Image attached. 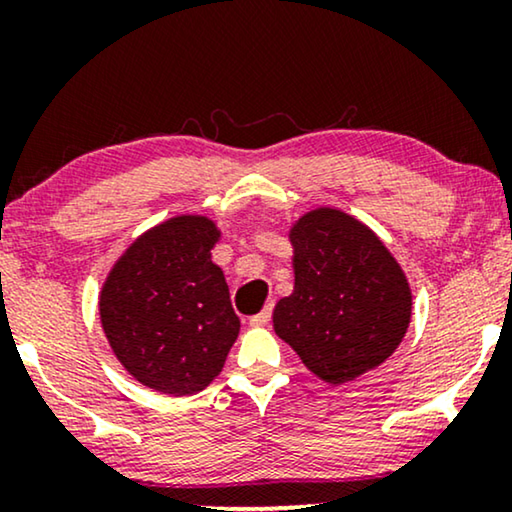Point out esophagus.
<instances>
[{
	"mask_svg": "<svg viewBox=\"0 0 512 512\" xmlns=\"http://www.w3.org/2000/svg\"><path fill=\"white\" fill-rule=\"evenodd\" d=\"M270 317H272V305L265 307L263 312H258L256 317H251V319H249V326H254V328L265 326V324H268V321H270Z\"/></svg>",
	"mask_w": 512,
	"mask_h": 512,
	"instance_id": "1",
	"label": "esophagus"
}]
</instances>
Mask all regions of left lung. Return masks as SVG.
Segmentation results:
<instances>
[{"label": "left lung", "instance_id": "1", "mask_svg": "<svg viewBox=\"0 0 512 512\" xmlns=\"http://www.w3.org/2000/svg\"><path fill=\"white\" fill-rule=\"evenodd\" d=\"M293 293L272 312L275 333L314 375L345 384L389 359L412 314L401 265L359 219L319 207L293 223Z\"/></svg>", "mask_w": 512, "mask_h": 512}]
</instances>
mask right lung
Returning a JSON list of instances; mask_svg holds the SVG:
<instances>
[{
    "mask_svg": "<svg viewBox=\"0 0 512 512\" xmlns=\"http://www.w3.org/2000/svg\"><path fill=\"white\" fill-rule=\"evenodd\" d=\"M219 237L207 216H174L139 235L102 286L100 319L116 359L160 394L205 389L240 333L226 277L212 263Z\"/></svg>",
    "mask_w": 512,
    "mask_h": 512,
    "instance_id": "right-lung-1",
    "label": "right lung"
}]
</instances>
